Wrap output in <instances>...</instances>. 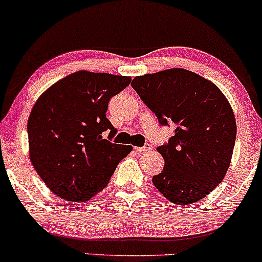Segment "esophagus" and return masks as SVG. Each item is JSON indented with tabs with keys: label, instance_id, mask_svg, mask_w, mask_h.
Listing matches in <instances>:
<instances>
[{
	"label": "esophagus",
	"instance_id": "esophagus-1",
	"mask_svg": "<svg viewBox=\"0 0 262 262\" xmlns=\"http://www.w3.org/2000/svg\"><path fill=\"white\" fill-rule=\"evenodd\" d=\"M135 149H136L137 152H146L152 149V146L149 145V143H146V145H143L142 147H135Z\"/></svg>",
	"mask_w": 262,
	"mask_h": 262
}]
</instances>
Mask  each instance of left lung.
Wrapping results in <instances>:
<instances>
[{"instance_id": "obj_1", "label": "left lung", "mask_w": 262, "mask_h": 262, "mask_svg": "<svg viewBox=\"0 0 262 262\" xmlns=\"http://www.w3.org/2000/svg\"><path fill=\"white\" fill-rule=\"evenodd\" d=\"M131 85L161 125H176L174 136L157 147L164 167L152 178L155 187L174 204L201 201L230 166L236 122L228 99L215 84L181 68L136 76Z\"/></svg>"}]
</instances>
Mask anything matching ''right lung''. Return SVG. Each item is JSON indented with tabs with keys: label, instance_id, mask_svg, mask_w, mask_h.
<instances>
[{
	"label": "right lung",
	"instance_id": "1",
	"mask_svg": "<svg viewBox=\"0 0 262 262\" xmlns=\"http://www.w3.org/2000/svg\"><path fill=\"white\" fill-rule=\"evenodd\" d=\"M130 76L79 70L53 84L37 100L28 119L29 158L46 186L61 199L86 202L107 186L132 146L113 139L106 117L110 99Z\"/></svg>",
	"mask_w": 262,
	"mask_h": 262
}]
</instances>
